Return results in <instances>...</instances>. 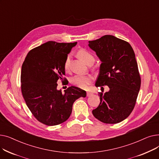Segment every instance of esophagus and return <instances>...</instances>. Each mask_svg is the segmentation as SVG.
I'll use <instances>...</instances> for the list:
<instances>
[{"label":"esophagus","mask_w":159,"mask_h":159,"mask_svg":"<svg viewBox=\"0 0 159 159\" xmlns=\"http://www.w3.org/2000/svg\"><path fill=\"white\" fill-rule=\"evenodd\" d=\"M86 95H87V97H90L91 95H92V93H90V92H89V91H87Z\"/></svg>","instance_id":"34e87169"}]
</instances>
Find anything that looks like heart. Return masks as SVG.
<instances>
[{
    "label": "heart",
    "mask_w": 159,
    "mask_h": 159,
    "mask_svg": "<svg viewBox=\"0 0 159 159\" xmlns=\"http://www.w3.org/2000/svg\"><path fill=\"white\" fill-rule=\"evenodd\" d=\"M77 55L79 58H80L82 61H84L88 65L90 63H94L95 62V58L93 55L90 53L85 49H80L77 53ZM70 61V55H68L66 57L64 62V69L66 70H68L69 69ZM91 81H92V78L89 75H84L80 74L75 75L70 79V82L71 84L82 89H86L91 84Z\"/></svg>",
    "instance_id": "1"
}]
</instances>
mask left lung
<instances>
[{
	"instance_id": "8db88e82",
	"label": "left lung",
	"mask_w": 159,
	"mask_h": 159,
	"mask_svg": "<svg viewBox=\"0 0 159 159\" xmlns=\"http://www.w3.org/2000/svg\"><path fill=\"white\" fill-rule=\"evenodd\" d=\"M88 43L102 62L95 86L109 88L107 92L98 93L101 102L92 113L104 123H119L133 111L140 88L134 51L127 42L110 35Z\"/></svg>"
}]
</instances>
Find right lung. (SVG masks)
Listing matches in <instances>:
<instances>
[{"label":"right lung","instance_id":"right-lung-1","mask_svg":"<svg viewBox=\"0 0 159 159\" xmlns=\"http://www.w3.org/2000/svg\"><path fill=\"white\" fill-rule=\"evenodd\" d=\"M77 43L48 41L28 53L21 70V90L29 110L41 123L55 126L68 119L74 102L86 92L75 86L57 89L65 75L64 62Z\"/></svg>","mask_w":159,"mask_h":159}]
</instances>
